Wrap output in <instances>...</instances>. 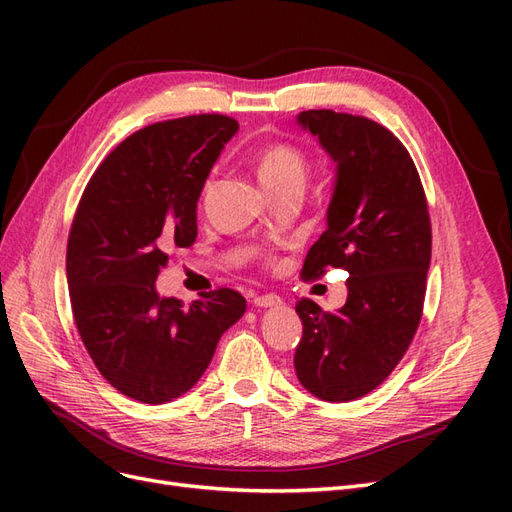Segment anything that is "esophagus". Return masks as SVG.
<instances>
[{"label": "esophagus", "instance_id": "obj_1", "mask_svg": "<svg viewBox=\"0 0 512 512\" xmlns=\"http://www.w3.org/2000/svg\"><path fill=\"white\" fill-rule=\"evenodd\" d=\"M284 301L277 297V294H273V292H269V294H260V297H256L254 299V305L256 307H277V305H282Z\"/></svg>", "mask_w": 512, "mask_h": 512}]
</instances>
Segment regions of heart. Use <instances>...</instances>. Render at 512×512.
I'll list each match as a JSON object with an SVG mask.
<instances>
[{"mask_svg": "<svg viewBox=\"0 0 512 512\" xmlns=\"http://www.w3.org/2000/svg\"><path fill=\"white\" fill-rule=\"evenodd\" d=\"M256 173L265 188L277 190L282 185L303 183L307 175V162L299 149L286 143H273L260 149L256 156Z\"/></svg>", "mask_w": 512, "mask_h": 512, "instance_id": "heart-1", "label": "heart"}]
</instances>
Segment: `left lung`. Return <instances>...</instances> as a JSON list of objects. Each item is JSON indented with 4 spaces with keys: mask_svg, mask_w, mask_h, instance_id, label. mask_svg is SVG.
Segmentation results:
<instances>
[{
    "mask_svg": "<svg viewBox=\"0 0 512 512\" xmlns=\"http://www.w3.org/2000/svg\"><path fill=\"white\" fill-rule=\"evenodd\" d=\"M335 162L327 230L309 247L303 277L344 269L348 299L322 312L297 303L303 337L297 378L314 397L352 401L380 386L418 329L431 260V224L421 177L408 149L380 123L335 111H303Z\"/></svg>",
    "mask_w": 512,
    "mask_h": 512,
    "instance_id": "1",
    "label": "left lung"
}]
</instances>
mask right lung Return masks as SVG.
<instances>
[{
    "label": "right lung",
    "mask_w": 512,
    "mask_h": 512,
    "mask_svg": "<svg viewBox=\"0 0 512 512\" xmlns=\"http://www.w3.org/2000/svg\"><path fill=\"white\" fill-rule=\"evenodd\" d=\"M237 130L226 115L138 130L108 153L76 209L66 254L76 329L108 384L143 404L188 393L245 314L230 288L190 305L156 290L168 247L196 241L200 192Z\"/></svg>",
    "instance_id": "right-lung-1"
}]
</instances>
